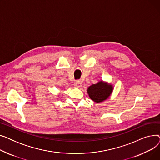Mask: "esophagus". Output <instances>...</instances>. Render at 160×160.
<instances>
[{"label":"esophagus","instance_id":"obj_1","mask_svg":"<svg viewBox=\"0 0 160 160\" xmlns=\"http://www.w3.org/2000/svg\"><path fill=\"white\" fill-rule=\"evenodd\" d=\"M74 86L76 88H80V87H82V82L80 81H79V80L76 81L74 82Z\"/></svg>","mask_w":160,"mask_h":160}]
</instances>
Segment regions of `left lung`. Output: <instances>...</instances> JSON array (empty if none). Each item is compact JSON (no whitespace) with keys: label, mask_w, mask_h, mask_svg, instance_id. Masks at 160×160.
<instances>
[{"label":"left lung","mask_w":160,"mask_h":160,"mask_svg":"<svg viewBox=\"0 0 160 160\" xmlns=\"http://www.w3.org/2000/svg\"><path fill=\"white\" fill-rule=\"evenodd\" d=\"M113 88L107 82L100 81L95 84L91 85L88 89V93L90 98L97 103L104 101L110 96Z\"/></svg>","instance_id":"obj_1"}]
</instances>
